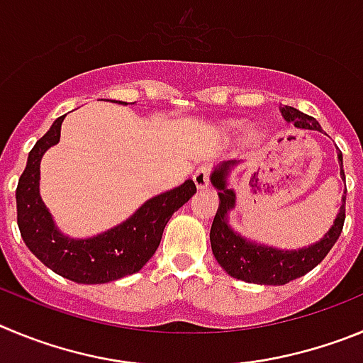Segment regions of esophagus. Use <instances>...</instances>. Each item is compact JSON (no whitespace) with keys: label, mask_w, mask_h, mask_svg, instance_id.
<instances>
[{"label":"esophagus","mask_w":363,"mask_h":363,"mask_svg":"<svg viewBox=\"0 0 363 363\" xmlns=\"http://www.w3.org/2000/svg\"><path fill=\"white\" fill-rule=\"evenodd\" d=\"M210 175H211V169L208 166H201L194 174V182L199 189L202 188H208L210 186Z\"/></svg>","instance_id":"esophagus-1"}]
</instances>
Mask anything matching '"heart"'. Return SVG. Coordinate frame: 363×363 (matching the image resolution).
I'll return each mask as SVG.
<instances>
[{"instance_id": "1", "label": "heart", "mask_w": 363, "mask_h": 363, "mask_svg": "<svg viewBox=\"0 0 363 363\" xmlns=\"http://www.w3.org/2000/svg\"><path fill=\"white\" fill-rule=\"evenodd\" d=\"M231 128H233V130H244V128H246V125H244V123H233V125H231Z\"/></svg>"}]
</instances>
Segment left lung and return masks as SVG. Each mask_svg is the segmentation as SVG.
Segmentation results:
<instances>
[{
  "mask_svg": "<svg viewBox=\"0 0 363 363\" xmlns=\"http://www.w3.org/2000/svg\"><path fill=\"white\" fill-rule=\"evenodd\" d=\"M280 110H282L284 119L287 123H295L296 128L318 130L320 132L318 121L313 119L311 116H306L293 106H284ZM338 161H340V175L342 179H345L342 152H338ZM233 164H237V161L222 162L211 174V182L218 189V210L215 213L210 231L211 250H213L217 262L233 279L250 284H264V286H284V284L309 273L313 267H316L325 259V255L331 251V247L340 237L345 220V197H342L340 211L336 215L335 224L318 242L311 244L309 247H302L298 251H284L262 246V244L251 242L247 238L235 233L228 224V211L235 208V191L228 189L226 177ZM345 194H347V189H345Z\"/></svg>",
  "mask_w": 363,
  "mask_h": 363,
  "instance_id": "8db88e82",
  "label": "left lung"
}]
</instances>
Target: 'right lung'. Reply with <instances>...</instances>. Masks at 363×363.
Listing matches in <instances>:
<instances>
[{
  "label": "right lung",
  "instance_id": "right-lung-1",
  "mask_svg": "<svg viewBox=\"0 0 363 363\" xmlns=\"http://www.w3.org/2000/svg\"><path fill=\"white\" fill-rule=\"evenodd\" d=\"M126 104V103H125ZM57 117L28 153L27 168L16 189L18 226L28 250L54 273L77 284H106L141 269L161 244L169 217L197 191L194 181L152 197L123 224L90 238L61 233L39 195V162L50 146L60 143Z\"/></svg>",
  "mask_w": 363,
  "mask_h": 363
}]
</instances>
